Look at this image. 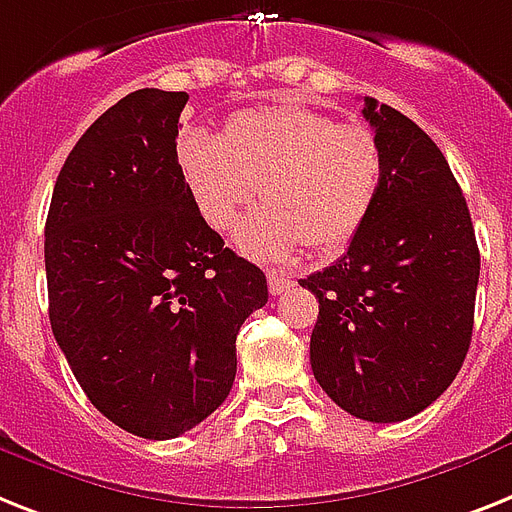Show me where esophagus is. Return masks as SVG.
<instances>
[{"instance_id": "34e87169", "label": "esophagus", "mask_w": 512, "mask_h": 512, "mask_svg": "<svg viewBox=\"0 0 512 512\" xmlns=\"http://www.w3.org/2000/svg\"><path fill=\"white\" fill-rule=\"evenodd\" d=\"M268 286H270V294H284L286 289H292L294 281L289 273H284V270H268Z\"/></svg>"}]
</instances>
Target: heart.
<instances>
[{"mask_svg": "<svg viewBox=\"0 0 512 512\" xmlns=\"http://www.w3.org/2000/svg\"><path fill=\"white\" fill-rule=\"evenodd\" d=\"M176 160L213 231L231 228L260 189L265 207L236 228V247L255 260H284L302 244L318 257L339 255L363 231L384 186L371 128L297 102L236 112L220 139L186 128Z\"/></svg>", "mask_w": 512, "mask_h": 512, "instance_id": "1", "label": "heart"}]
</instances>
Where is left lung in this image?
<instances>
[{
    "label": "left lung",
    "mask_w": 512,
    "mask_h": 512,
    "mask_svg": "<svg viewBox=\"0 0 512 512\" xmlns=\"http://www.w3.org/2000/svg\"><path fill=\"white\" fill-rule=\"evenodd\" d=\"M363 115L381 144L384 186L347 255L299 286L318 297L315 381L355 418L397 423L426 410L458 376L481 257L442 149L373 97Z\"/></svg>",
    "instance_id": "left-lung-1"
}]
</instances>
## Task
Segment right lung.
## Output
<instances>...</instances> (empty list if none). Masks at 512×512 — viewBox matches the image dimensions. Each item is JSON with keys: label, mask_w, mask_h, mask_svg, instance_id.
I'll list each match as a JSON object with an SVG mask.
<instances>
[{"label": "right lung", "mask_w": 512, "mask_h": 512, "mask_svg": "<svg viewBox=\"0 0 512 512\" xmlns=\"http://www.w3.org/2000/svg\"><path fill=\"white\" fill-rule=\"evenodd\" d=\"M186 102L139 89L99 115L44 228L54 339L91 405L141 439L181 436L223 405L236 334L268 302L263 270L223 247L186 189Z\"/></svg>", "instance_id": "add662e5"}]
</instances>
